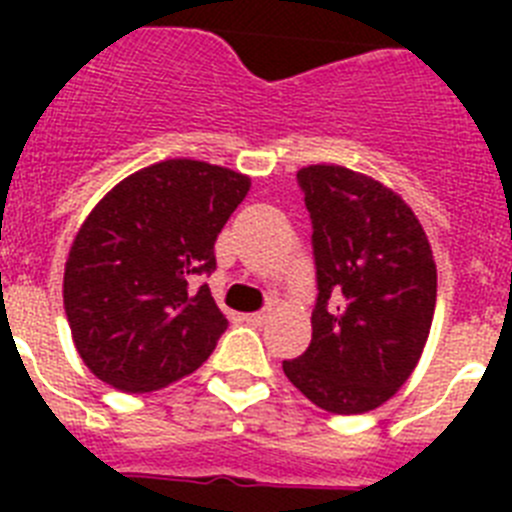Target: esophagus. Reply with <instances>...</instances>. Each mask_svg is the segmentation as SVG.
<instances>
[{
	"instance_id": "1",
	"label": "esophagus",
	"mask_w": 512,
	"mask_h": 512,
	"mask_svg": "<svg viewBox=\"0 0 512 512\" xmlns=\"http://www.w3.org/2000/svg\"><path fill=\"white\" fill-rule=\"evenodd\" d=\"M266 318H269L266 312H251V315H246V318H243V320H246L248 325H264Z\"/></svg>"
}]
</instances>
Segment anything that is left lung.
Instances as JSON below:
<instances>
[{
	"label": "left lung",
	"instance_id": "1",
	"mask_svg": "<svg viewBox=\"0 0 512 512\" xmlns=\"http://www.w3.org/2000/svg\"><path fill=\"white\" fill-rule=\"evenodd\" d=\"M297 182L312 220L318 302L310 346L284 361V374L328 413H369L408 382L431 333V243L400 194L372 176L315 164Z\"/></svg>",
	"mask_w": 512,
	"mask_h": 512
}]
</instances>
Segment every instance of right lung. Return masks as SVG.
Here are the masks:
<instances>
[{"label": "right lung", "instance_id": "1", "mask_svg": "<svg viewBox=\"0 0 512 512\" xmlns=\"http://www.w3.org/2000/svg\"><path fill=\"white\" fill-rule=\"evenodd\" d=\"M248 189L246 174L169 158L97 202L63 271L71 338L94 377L153 392L205 364L228 320L192 282L215 271L217 233Z\"/></svg>", "mask_w": 512, "mask_h": 512}]
</instances>
